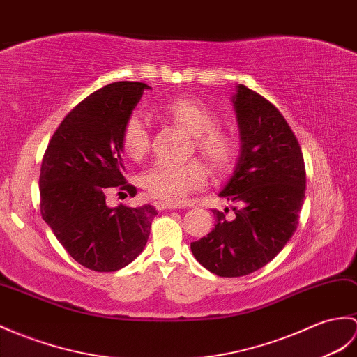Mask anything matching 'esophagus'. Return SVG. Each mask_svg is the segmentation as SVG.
<instances>
[{
    "label": "esophagus",
    "instance_id": "obj_1",
    "mask_svg": "<svg viewBox=\"0 0 357 357\" xmlns=\"http://www.w3.org/2000/svg\"><path fill=\"white\" fill-rule=\"evenodd\" d=\"M155 206H156V210H178V208H181L179 205L167 202V201H158V202H155Z\"/></svg>",
    "mask_w": 357,
    "mask_h": 357
}]
</instances>
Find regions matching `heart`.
Returning <instances> with one entry per match:
<instances>
[{"instance_id": "heart-1", "label": "heart", "mask_w": 357, "mask_h": 357, "mask_svg": "<svg viewBox=\"0 0 357 357\" xmlns=\"http://www.w3.org/2000/svg\"><path fill=\"white\" fill-rule=\"evenodd\" d=\"M158 112L195 137V149L216 173L233 169L238 156L237 139L218 128V117L210 107L192 97H175L158 106ZM121 146L129 158L139 161L151 149V135L144 121L137 115L126 120L121 130ZM205 164L201 160L185 162L160 161L141 176L146 192L167 202H179L188 193L199 190L206 181Z\"/></svg>"}]
</instances>
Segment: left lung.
<instances>
[{"label":"left lung","mask_w":357,"mask_h":357,"mask_svg":"<svg viewBox=\"0 0 357 357\" xmlns=\"http://www.w3.org/2000/svg\"><path fill=\"white\" fill-rule=\"evenodd\" d=\"M233 103L242 146L219 196L234 204V214L213 210V231L190 245L196 260L219 277L248 275L283 250L305 192L301 147L281 112L245 85L237 86Z\"/></svg>","instance_id":"8db88e82"}]
</instances>
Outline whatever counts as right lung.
Segmentation results:
<instances>
[{
  "label": "right lung",
  "mask_w": 357,
  "mask_h": 357,
  "mask_svg": "<svg viewBox=\"0 0 357 357\" xmlns=\"http://www.w3.org/2000/svg\"><path fill=\"white\" fill-rule=\"evenodd\" d=\"M144 89L151 86L115 82L88 96L62 120L40 164L43 219L66 252L96 272H114L134 261L158 214L147 204L106 205L114 187L137 195L123 176L121 130Z\"/></svg>",
  "instance_id": "1"
}]
</instances>
